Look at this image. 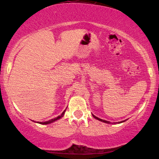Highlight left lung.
I'll return each instance as SVG.
<instances>
[{
  "label": "left lung",
  "instance_id": "8db88e82",
  "mask_svg": "<svg viewBox=\"0 0 159 159\" xmlns=\"http://www.w3.org/2000/svg\"><path fill=\"white\" fill-rule=\"evenodd\" d=\"M93 117H94L95 119H98V120H99V121H103V122H105V123H107V124H111V122L110 121H106V120H103V119H100V118H98L97 116H94V115L93 114ZM123 121H119V123H121V122H123ZM115 124V123H114Z\"/></svg>",
  "mask_w": 159,
  "mask_h": 159
}]
</instances>
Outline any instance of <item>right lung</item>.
<instances>
[{"instance_id": "add662e5", "label": "right lung", "mask_w": 159, "mask_h": 159, "mask_svg": "<svg viewBox=\"0 0 159 159\" xmlns=\"http://www.w3.org/2000/svg\"><path fill=\"white\" fill-rule=\"evenodd\" d=\"M64 112H65V111H64V112L62 113L61 115H60V116H57V117H56V118L52 119H51V120H49V121H44V122H38V123H39V124H41V125H47V124H50V123L53 122V121H56V120H58V119H59L61 118V117L64 116Z\"/></svg>"}]
</instances>
